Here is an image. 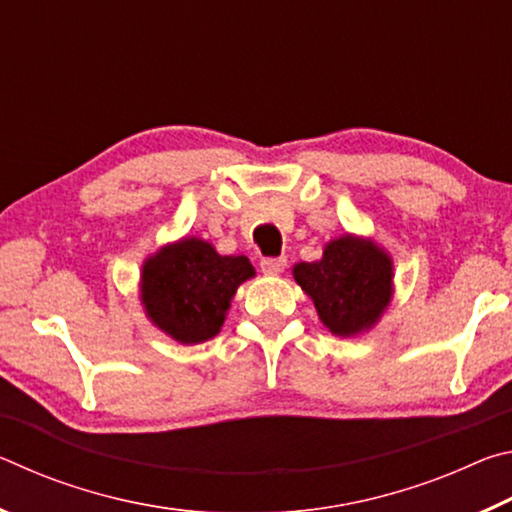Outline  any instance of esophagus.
<instances>
[{
	"label": "esophagus",
	"instance_id": "esophagus-1",
	"mask_svg": "<svg viewBox=\"0 0 512 512\" xmlns=\"http://www.w3.org/2000/svg\"><path fill=\"white\" fill-rule=\"evenodd\" d=\"M259 266H262V271L266 275H280L284 268H287V259H284V257H264L262 262H259Z\"/></svg>",
	"mask_w": 512,
	"mask_h": 512
}]
</instances>
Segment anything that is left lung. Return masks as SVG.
<instances>
[{
	"label": "left lung",
	"instance_id": "obj_1",
	"mask_svg": "<svg viewBox=\"0 0 512 512\" xmlns=\"http://www.w3.org/2000/svg\"><path fill=\"white\" fill-rule=\"evenodd\" d=\"M293 280L314 300L318 318L336 336L370 329L393 298V259L372 239H332L318 262L293 266Z\"/></svg>",
	"mask_w": 512,
	"mask_h": 512
}]
</instances>
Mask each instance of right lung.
I'll return each instance as SVG.
<instances>
[{"instance_id":"1","label":"right lung","mask_w":512,"mask_h":512,"mask_svg":"<svg viewBox=\"0 0 512 512\" xmlns=\"http://www.w3.org/2000/svg\"><path fill=\"white\" fill-rule=\"evenodd\" d=\"M255 268L248 257L219 255L210 241L185 237L162 246L142 266V305L173 341L194 345L221 332L230 300Z\"/></svg>"}]
</instances>
